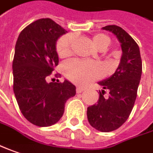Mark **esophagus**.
I'll list each match as a JSON object with an SVG mask.
<instances>
[{
    "label": "esophagus",
    "mask_w": 153,
    "mask_h": 153,
    "mask_svg": "<svg viewBox=\"0 0 153 153\" xmlns=\"http://www.w3.org/2000/svg\"><path fill=\"white\" fill-rule=\"evenodd\" d=\"M84 91V88L83 87H80V86H78L76 88V91L77 93H80V92H82Z\"/></svg>",
    "instance_id": "obj_1"
}]
</instances>
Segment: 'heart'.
I'll use <instances>...</instances> for the list:
<instances>
[{
	"label": "heart",
	"instance_id": "heart-1",
	"mask_svg": "<svg viewBox=\"0 0 153 153\" xmlns=\"http://www.w3.org/2000/svg\"><path fill=\"white\" fill-rule=\"evenodd\" d=\"M74 42L73 35H64L61 37L56 44V50L59 56H69ZM92 43L97 49L104 50L110 45V37L103 34H97L92 37ZM62 71L65 76L74 83L85 85L91 81L98 79L102 75L100 67L93 62H87L80 60L73 59L64 62Z\"/></svg>",
	"mask_w": 153,
	"mask_h": 153
}]
</instances>
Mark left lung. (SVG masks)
<instances>
[{
	"instance_id": "obj_1",
	"label": "left lung",
	"mask_w": 153,
	"mask_h": 153,
	"mask_svg": "<svg viewBox=\"0 0 153 153\" xmlns=\"http://www.w3.org/2000/svg\"><path fill=\"white\" fill-rule=\"evenodd\" d=\"M102 29L116 36L123 54L116 72L98 82L103 90L99 91L97 103L87 108V118L95 129L110 132L120 128L133 110L142 74V62L138 44L122 27L106 25ZM104 89L110 91L106 99L103 97Z\"/></svg>"
}]
</instances>
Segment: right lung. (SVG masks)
<instances>
[{"label": "right lung", "instance_id": "add662e5", "mask_svg": "<svg viewBox=\"0 0 153 153\" xmlns=\"http://www.w3.org/2000/svg\"><path fill=\"white\" fill-rule=\"evenodd\" d=\"M67 30L50 19H40L24 29L15 45L13 62V92L23 116L38 127L62 118L67 100L76 87L68 79L47 82L58 65L56 42Z\"/></svg>", "mask_w": 153, "mask_h": 153}]
</instances>
